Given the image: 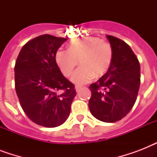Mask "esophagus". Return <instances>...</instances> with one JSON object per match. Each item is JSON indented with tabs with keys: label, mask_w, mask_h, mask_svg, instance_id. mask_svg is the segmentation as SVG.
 <instances>
[{
	"label": "esophagus",
	"mask_w": 157,
	"mask_h": 157,
	"mask_svg": "<svg viewBox=\"0 0 157 157\" xmlns=\"http://www.w3.org/2000/svg\"><path fill=\"white\" fill-rule=\"evenodd\" d=\"M81 86H76V87H75L76 92H78V91L81 90Z\"/></svg>",
	"instance_id": "1"
}]
</instances>
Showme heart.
<instances>
[{
  "label": "heart",
  "instance_id": "heart-1",
  "mask_svg": "<svg viewBox=\"0 0 157 157\" xmlns=\"http://www.w3.org/2000/svg\"><path fill=\"white\" fill-rule=\"evenodd\" d=\"M112 55L109 43L95 36H86L71 41L67 50H57L55 63L63 76H70L79 60L81 67L74 72L71 81L76 85H82L94 76L104 75L111 66Z\"/></svg>",
  "mask_w": 157,
  "mask_h": 157
}]
</instances>
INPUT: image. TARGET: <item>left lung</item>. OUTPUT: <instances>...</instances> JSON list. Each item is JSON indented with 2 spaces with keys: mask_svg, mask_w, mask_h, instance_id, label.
Returning <instances> with one entry per match:
<instances>
[{
  "mask_svg": "<svg viewBox=\"0 0 157 157\" xmlns=\"http://www.w3.org/2000/svg\"><path fill=\"white\" fill-rule=\"evenodd\" d=\"M113 55L108 71L91 84L89 108L101 121L112 123L124 117L137 99L140 86V64L129 45L107 36Z\"/></svg>",
  "mask_w": 157,
  "mask_h": 157,
  "instance_id": "1",
  "label": "left lung"
}]
</instances>
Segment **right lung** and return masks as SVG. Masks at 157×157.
Instances as JSON below:
<instances>
[{
  "label": "right lung",
  "mask_w": 157,
  "mask_h": 157,
  "mask_svg": "<svg viewBox=\"0 0 157 157\" xmlns=\"http://www.w3.org/2000/svg\"><path fill=\"white\" fill-rule=\"evenodd\" d=\"M67 39L39 36L23 45L14 66L15 90L23 112L36 124L54 128L63 124L76 94L55 63V54Z\"/></svg>",
  "instance_id": "add662e5"
}]
</instances>
